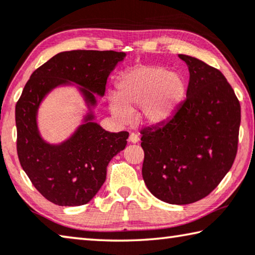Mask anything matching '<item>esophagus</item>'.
<instances>
[{"label": "esophagus", "instance_id": "34e87169", "mask_svg": "<svg viewBox=\"0 0 255 255\" xmlns=\"http://www.w3.org/2000/svg\"><path fill=\"white\" fill-rule=\"evenodd\" d=\"M138 140H139V136L135 134V132H131V134L129 135V142L130 143L136 144V143H138Z\"/></svg>", "mask_w": 255, "mask_h": 255}]
</instances>
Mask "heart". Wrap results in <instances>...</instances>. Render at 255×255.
<instances>
[{"label":"heart","instance_id":"obj_1","mask_svg":"<svg viewBox=\"0 0 255 255\" xmlns=\"http://www.w3.org/2000/svg\"><path fill=\"white\" fill-rule=\"evenodd\" d=\"M185 94L179 76L162 67H139L120 77L117 95L109 99L111 115L121 124L131 120V112L140 105L139 117L148 125L162 124L172 116Z\"/></svg>","mask_w":255,"mask_h":255}]
</instances>
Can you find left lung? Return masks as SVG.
Masks as SVG:
<instances>
[{
	"label": "left lung",
	"mask_w": 255,
	"mask_h": 255,
	"mask_svg": "<svg viewBox=\"0 0 255 255\" xmlns=\"http://www.w3.org/2000/svg\"><path fill=\"white\" fill-rule=\"evenodd\" d=\"M187 64L186 100L170 119L144 128L143 179L156 199L189 204L208 196L236 157L241 106L221 72L179 54Z\"/></svg>",
	"instance_id": "obj_1"
}]
</instances>
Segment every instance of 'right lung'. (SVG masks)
<instances>
[{
	"instance_id": "1",
	"label": "right lung",
	"mask_w": 255,
	"mask_h": 255,
	"mask_svg": "<svg viewBox=\"0 0 255 255\" xmlns=\"http://www.w3.org/2000/svg\"><path fill=\"white\" fill-rule=\"evenodd\" d=\"M124 52H61L31 74L15 104L17 152L35 188L52 203L76 207L90 202L107 178V167L126 147L127 131L109 132L94 121L95 94L104 95L109 75ZM76 83L90 112L84 124L60 144L46 143L37 126L38 108L55 87Z\"/></svg>"
}]
</instances>
